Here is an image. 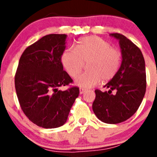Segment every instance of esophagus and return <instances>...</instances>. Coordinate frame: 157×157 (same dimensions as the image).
I'll return each mask as SVG.
<instances>
[{
    "label": "esophagus",
    "mask_w": 157,
    "mask_h": 157,
    "mask_svg": "<svg viewBox=\"0 0 157 157\" xmlns=\"http://www.w3.org/2000/svg\"><path fill=\"white\" fill-rule=\"evenodd\" d=\"M86 92V90L85 89H82V88H80L79 89V94H82Z\"/></svg>",
    "instance_id": "esophagus-1"
}]
</instances>
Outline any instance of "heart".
<instances>
[{
  "label": "heart",
  "instance_id": "heart-1",
  "mask_svg": "<svg viewBox=\"0 0 157 157\" xmlns=\"http://www.w3.org/2000/svg\"><path fill=\"white\" fill-rule=\"evenodd\" d=\"M121 53L112 48L109 42L97 36H88L78 40L75 49L67 48L61 56V62L67 74L75 78L88 63L89 71L75 80V84L82 89L93 88L102 79L108 82L117 74L121 64Z\"/></svg>",
  "mask_w": 157,
  "mask_h": 157
}]
</instances>
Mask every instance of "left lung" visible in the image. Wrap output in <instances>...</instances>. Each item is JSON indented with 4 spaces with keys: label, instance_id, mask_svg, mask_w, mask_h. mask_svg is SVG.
I'll use <instances>...</instances> for the list:
<instances>
[{
    "label": "left lung",
    "instance_id": "8db88e82",
    "mask_svg": "<svg viewBox=\"0 0 157 157\" xmlns=\"http://www.w3.org/2000/svg\"><path fill=\"white\" fill-rule=\"evenodd\" d=\"M119 41L122 62L117 74L104 87L96 90L93 111L101 121L116 124L126 121L137 112L146 90V74L143 55L138 47L123 34H110ZM115 91V94L111 91Z\"/></svg>",
    "mask_w": 157,
    "mask_h": 157
}]
</instances>
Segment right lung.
<instances>
[{
    "label": "right lung",
    "instance_id": "1",
    "mask_svg": "<svg viewBox=\"0 0 157 157\" xmlns=\"http://www.w3.org/2000/svg\"><path fill=\"white\" fill-rule=\"evenodd\" d=\"M67 37L48 34L27 47L19 59L15 76L22 110L30 121L43 128L63 126L79 94L78 87L58 90L72 82L61 62Z\"/></svg>",
    "mask_w": 157,
    "mask_h": 157
}]
</instances>
